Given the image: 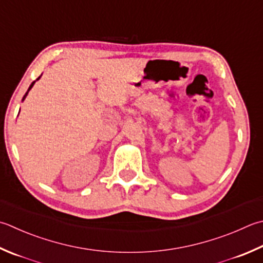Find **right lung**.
<instances>
[{
  "instance_id": "1",
  "label": "right lung",
  "mask_w": 263,
  "mask_h": 263,
  "mask_svg": "<svg viewBox=\"0 0 263 263\" xmlns=\"http://www.w3.org/2000/svg\"><path fill=\"white\" fill-rule=\"evenodd\" d=\"M40 77H41V76H40ZM40 77H39V79H40ZM39 79H37V80H39ZM37 80H36V81H37ZM36 81H34V82H33V83H32V84H30V86H29V89H28V91H27V92H26V93H25V96H24V98H23V101L25 100V98H26V97H27V95H28V92H29V90H30V89H32V87H33V85H34V83H35V82H36Z\"/></svg>"
}]
</instances>
